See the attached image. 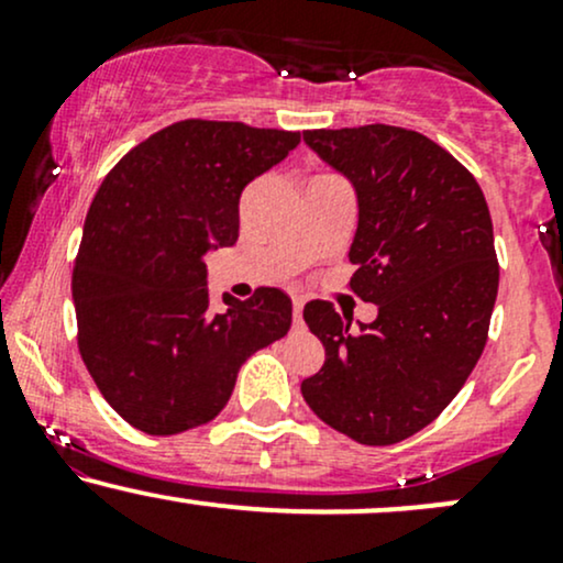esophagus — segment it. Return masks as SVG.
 I'll use <instances>...</instances> for the list:
<instances>
[{
    "label": "esophagus",
    "instance_id": "obj_1",
    "mask_svg": "<svg viewBox=\"0 0 563 563\" xmlns=\"http://www.w3.org/2000/svg\"><path fill=\"white\" fill-rule=\"evenodd\" d=\"M301 312H303V299L301 296H294V322L301 325Z\"/></svg>",
    "mask_w": 563,
    "mask_h": 563
}]
</instances>
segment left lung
<instances>
[{"label":"left lung","instance_id":"1","mask_svg":"<svg viewBox=\"0 0 563 563\" xmlns=\"http://www.w3.org/2000/svg\"><path fill=\"white\" fill-rule=\"evenodd\" d=\"M303 142L354 187L349 286L378 314L352 328L333 303L303 307L325 365L301 394L354 442H402L455 399L487 344L500 280L487 200L468 169L410 129H314Z\"/></svg>","mask_w":563,"mask_h":563}]
</instances>
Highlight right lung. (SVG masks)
Masks as SVG:
<instances>
[{"instance_id":"1","label":"right lung","mask_w":563,"mask_h":563,"mask_svg":"<svg viewBox=\"0 0 563 563\" xmlns=\"http://www.w3.org/2000/svg\"><path fill=\"white\" fill-rule=\"evenodd\" d=\"M299 132L179 121L102 179L74 267L79 352L108 405L153 437L222 412L245 360L290 328V299L260 288L211 312L206 254L238 241L243 187L299 145Z\"/></svg>"}]
</instances>
